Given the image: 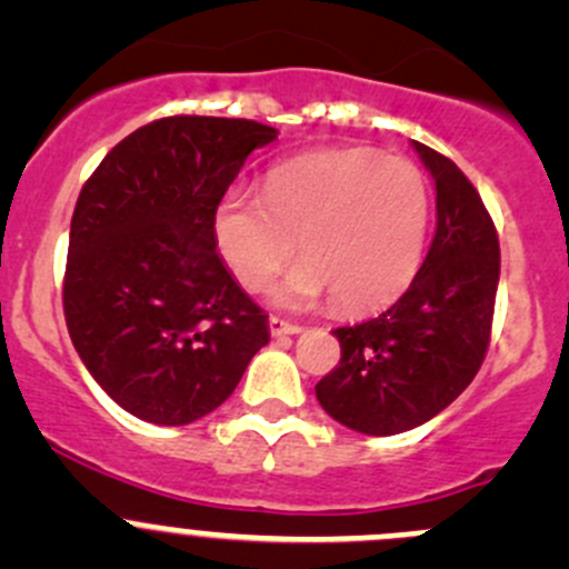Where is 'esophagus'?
Masks as SVG:
<instances>
[{"label": "esophagus", "mask_w": 569, "mask_h": 569, "mask_svg": "<svg viewBox=\"0 0 569 569\" xmlns=\"http://www.w3.org/2000/svg\"><path fill=\"white\" fill-rule=\"evenodd\" d=\"M300 330H302L300 325H291V321H286V319L269 317V332H272L274 338H280V336H297V332H300Z\"/></svg>", "instance_id": "esophagus-1"}]
</instances>
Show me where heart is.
I'll return each mask as SVG.
<instances>
[{
  "mask_svg": "<svg viewBox=\"0 0 569 569\" xmlns=\"http://www.w3.org/2000/svg\"><path fill=\"white\" fill-rule=\"evenodd\" d=\"M429 226L427 178L375 148H327L274 164L263 194L233 189L214 209V242L244 289H263L295 256L306 261L274 289L302 308L327 291L341 311L386 306L416 274Z\"/></svg>",
  "mask_w": 569,
  "mask_h": 569,
  "instance_id": "b5f03b06",
  "label": "heart"
}]
</instances>
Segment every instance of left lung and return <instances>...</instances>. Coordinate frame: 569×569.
<instances>
[{
  "label": "left lung",
  "instance_id": "left-lung-1",
  "mask_svg": "<svg viewBox=\"0 0 569 569\" xmlns=\"http://www.w3.org/2000/svg\"><path fill=\"white\" fill-rule=\"evenodd\" d=\"M435 178L438 228L410 289L363 325L338 327L341 360L317 386L330 418L363 435L416 429L451 405L490 343L501 250L473 183L451 159L412 140Z\"/></svg>",
  "mask_w": 569,
  "mask_h": 569
}]
</instances>
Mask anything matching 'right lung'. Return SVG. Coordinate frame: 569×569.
I'll use <instances>...</instances> for the list:
<instances>
[{
  "label": "right lung",
  "mask_w": 569,
  "mask_h": 569,
  "mask_svg": "<svg viewBox=\"0 0 569 569\" xmlns=\"http://www.w3.org/2000/svg\"><path fill=\"white\" fill-rule=\"evenodd\" d=\"M278 129L173 114L131 131L88 178L71 217L62 308L84 369L159 427L209 416L269 343L267 313L214 242V209Z\"/></svg>",
  "instance_id": "obj_1"
}]
</instances>
